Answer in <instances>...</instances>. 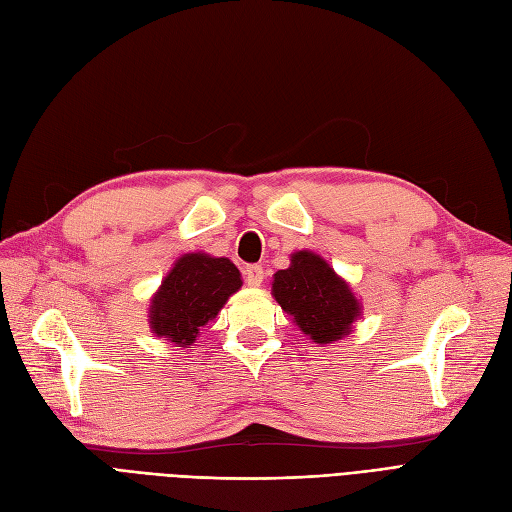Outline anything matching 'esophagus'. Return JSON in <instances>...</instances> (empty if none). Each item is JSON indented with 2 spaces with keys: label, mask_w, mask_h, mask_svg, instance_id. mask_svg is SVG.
Segmentation results:
<instances>
[{
  "label": "esophagus",
  "mask_w": 512,
  "mask_h": 512,
  "mask_svg": "<svg viewBox=\"0 0 512 512\" xmlns=\"http://www.w3.org/2000/svg\"><path fill=\"white\" fill-rule=\"evenodd\" d=\"M262 280H265V271H262L260 265H252L245 269V284L252 286V288H258L262 284Z\"/></svg>",
  "instance_id": "obj_1"
}]
</instances>
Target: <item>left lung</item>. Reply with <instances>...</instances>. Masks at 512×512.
Instances as JSON below:
<instances>
[{"label":"left lung","mask_w":512,"mask_h":512,"mask_svg":"<svg viewBox=\"0 0 512 512\" xmlns=\"http://www.w3.org/2000/svg\"><path fill=\"white\" fill-rule=\"evenodd\" d=\"M271 294L299 331L320 346L348 337L352 324L363 316V303L350 284L309 250L290 254L288 269L273 275Z\"/></svg>","instance_id":"8db88e82"}]
</instances>
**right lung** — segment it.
<instances>
[{"label": "right lung", "instance_id": "add662e5", "mask_svg": "<svg viewBox=\"0 0 512 512\" xmlns=\"http://www.w3.org/2000/svg\"><path fill=\"white\" fill-rule=\"evenodd\" d=\"M241 286V273L232 260L207 252L181 254L153 292L147 309L149 329L170 344L190 348L200 329L222 312Z\"/></svg>", "mask_w": 512, "mask_h": 512}]
</instances>
